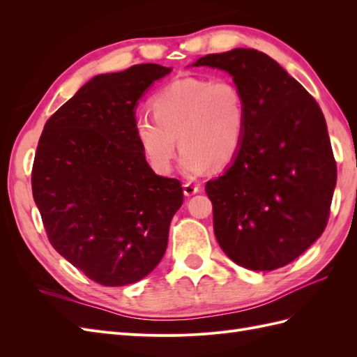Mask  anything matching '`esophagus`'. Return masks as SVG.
<instances>
[{
	"instance_id": "esophagus-1",
	"label": "esophagus",
	"mask_w": 357,
	"mask_h": 357,
	"mask_svg": "<svg viewBox=\"0 0 357 357\" xmlns=\"http://www.w3.org/2000/svg\"><path fill=\"white\" fill-rule=\"evenodd\" d=\"M183 192H185L186 197L195 195V193L199 192V185H195V183H185V185H183Z\"/></svg>"
}]
</instances>
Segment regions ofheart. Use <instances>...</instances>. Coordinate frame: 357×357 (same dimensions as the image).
Returning a JSON list of instances; mask_svg holds the SVG:
<instances>
[{
  "label": "heart",
  "instance_id": "obj_1",
  "mask_svg": "<svg viewBox=\"0 0 357 357\" xmlns=\"http://www.w3.org/2000/svg\"><path fill=\"white\" fill-rule=\"evenodd\" d=\"M150 109L153 116H137L134 132L149 165L159 174L172 169L177 144L188 176L202 174L210 164L223 168L240 153L247 110L241 91L231 80H174L153 96Z\"/></svg>",
  "mask_w": 357,
  "mask_h": 357
}]
</instances>
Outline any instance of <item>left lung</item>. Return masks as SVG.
<instances>
[{
  "label": "left lung",
  "mask_w": 357,
  "mask_h": 357,
  "mask_svg": "<svg viewBox=\"0 0 357 357\" xmlns=\"http://www.w3.org/2000/svg\"><path fill=\"white\" fill-rule=\"evenodd\" d=\"M193 67L229 73L247 110L240 153L205 185L215 238L240 266L282 268L319 238L329 219L337 162L325 116L304 86L259 50L213 53Z\"/></svg>",
  "instance_id": "1"
}]
</instances>
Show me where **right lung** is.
Listing matches in <instances>:
<instances>
[{
    "label": "right lung",
    "mask_w": 357,
    "mask_h": 357,
    "mask_svg": "<svg viewBox=\"0 0 357 357\" xmlns=\"http://www.w3.org/2000/svg\"><path fill=\"white\" fill-rule=\"evenodd\" d=\"M171 68L139 63L95 75L46 122L32 167V197L55 250L102 286L132 284L156 268L177 178L156 176L134 132L138 100Z\"/></svg>",
    "instance_id": "1"
}]
</instances>
